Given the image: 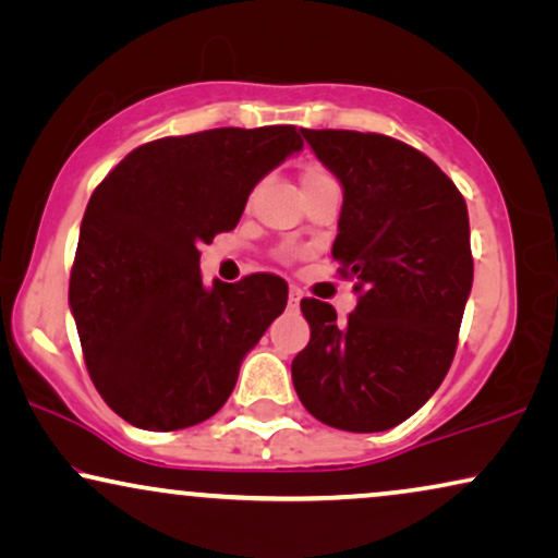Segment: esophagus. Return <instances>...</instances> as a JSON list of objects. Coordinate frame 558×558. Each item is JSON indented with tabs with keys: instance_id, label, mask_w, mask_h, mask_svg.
<instances>
[{
	"instance_id": "1",
	"label": "esophagus",
	"mask_w": 558,
	"mask_h": 558,
	"mask_svg": "<svg viewBox=\"0 0 558 558\" xmlns=\"http://www.w3.org/2000/svg\"><path fill=\"white\" fill-rule=\"evenodd\" d=\"M301 299H303L301 288H299V286H291V291H288V306H291V308H299Z\"/></svg>"
}]
</instances>
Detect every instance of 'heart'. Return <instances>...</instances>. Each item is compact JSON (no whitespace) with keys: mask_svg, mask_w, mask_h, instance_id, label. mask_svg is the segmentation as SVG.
Instances as JSON below:
<instances>
[{"mask_svg":"<svg viewBox=\"0 0 558 558\" xmlns=\"http://www.w3.org/2000/svg\"><path fill=\"white\" fill-rule=\"evenodd\" d=\"M301 181H303V189H318V185H337V178H333L331 170L322 166V162H306Z\"/></svg>","mask_w":558,"mask_h":558,"instance_id":"b5f03b06","label":"heart"}]
</instances>
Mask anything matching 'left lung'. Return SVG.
Returning <instances> with one entry per match:
<instances>
[{
  "label": "left lung",
  "mask_w": 558,
  "mask_h": 558,
  "mask_svg": "<svg viewBox=\"0 0 558 558\" xmlns=\"http://www.w3.org/2000/svg\"><path fill=\"white\" fill-rule=\"evenodd\" d=\"M301 132L344 189L331 255L360 301L347 322L329 303L301 301L311 341L293 385L326 426L373 434L413 415L449 373L472 291L470 217L415 147L375 132Z\"/></svg>",
  "instance_id": "obj_1"
}]
</instances>
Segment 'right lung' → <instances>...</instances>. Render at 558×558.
<instances>
[{"label":"right lung","instance_id":"obj_1","mask_svg":"<svg viewBox=\"0 0 558 558\" xmlns=\"http://www.w3.org/2000/svg\"><path fill=\"white\" fill-rule=\"evenodd\" d=\"M301 147L293 124L162 137L96 185L69 303L96 390L132 426L178 430L211 418L244 354L283 314V278L252 272L209 288L198 247L234 229L259 178Z\"/></svg>","mask_w":558,"mask_h":558}]
</instances>
